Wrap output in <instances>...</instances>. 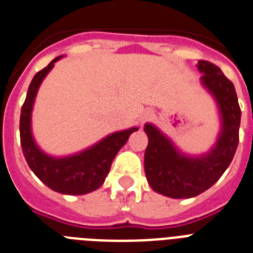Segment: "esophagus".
Masks as SVG:
<instances>
[{
	"instance_id": "1",
	"label": "esophagus",
	"mask_w": 253,
	"mask_h": 253,
	"mask_svg": "<svg viewBox=\"0 0 253 253\" xmlns=\"http://www.w3.org/2000/svg\"><path fill=\"white\" fill-rule=\"evenodd\" d=\"M152 111H150V110H147V111H145L143 112V114H142V118H141V123L142 124H143V123H146V122H149L150 119L152 118Z\"/></svg>"
}]
</instances>
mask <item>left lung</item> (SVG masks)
I'll list each match as a JSON object with an SVG mask.
<instances>
[{
  "label": "left lung",
  "instance_id": "1",
  "mask_svg": "<svg viewBox=\"0 0 253 253\" xmlns=\"http://www.w3.org/2000/svg\"><path fill=\"white\" fill-rule=\"evenodd\" d=\"M202 83L213 94L220 107L222 129L216 146L207 155H183L154 125L146 124L149 145L145 152V173L150 186L169 198L197 197L218 181L237 151L239 142L241 107L235 87L216 64L199 60Z\"/></svg>",
  "mask_w": 253,
  "mask_h": 253
}]
</instances>
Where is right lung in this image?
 <instances>
[{"mask_svg":"<svg viewBox=\"0 0 253 253\" xmlns=\"http://www.w3.org/2000/svg\"><path fill=\"white\" fill-rule=\"evenodd\" d=\"M60 58L62 55L56 56L47 67L39 71L29 84L27 98L20 112V143L29 168L47 187L60 194L83 195L102 186L118 151L126 143L129 135L138 130V128L114 133L90 149L68 158L58 159L43 154L33 141L31 114L40 84Z\"/></svg>","mask_w":253,"mask_h":253,"instance_id":"add662e5","label":"right lung"}]
</instances>
